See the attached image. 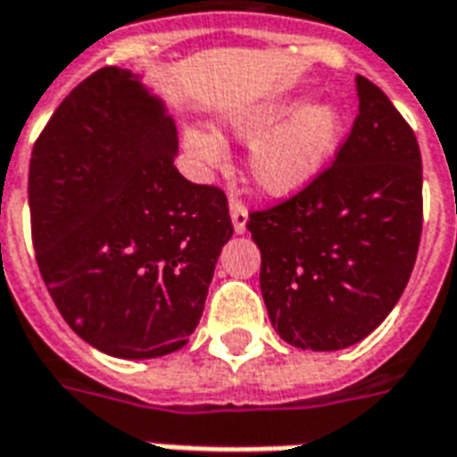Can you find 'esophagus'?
<instances>
[{
    "instance_id": "obj_1",
    "label": "esophagus",
    "mask_w": 457,
    "mask_h": 457,
    "mask_svg": "<svg viewBox=\"0 0 457 457\" xmlns=\"http://www.w3.org/2000/svg\"><path fill=\"white\" fill-rule=\"evenodd\" d=\"M229 218H232V228H235L237 235H242L247 229V208L237 198L229 200Z\"/></svg>"
}]
</instances>
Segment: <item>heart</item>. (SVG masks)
Segmentation results:
<instances>
[{"label": "heart", "mask_w": 457, "mask_h": 457, "mask_svg": "<svg viewBox=\"0 0 457 457\" xmlns=\"http://www.w3.org/2000/svg\"><path fill=\"white\" fill-rule=\"evenodd\" d=\"M229 131L239 141H254L249 151V176L274 198H291L326 170L343 141L345 117L336 103L303 104L301 97L267 100L232 114ZM183 144L205 169H215L225 156V144L215 131H183Z\"/></svg>", "instance_id": "heart-1"}]
</instances>
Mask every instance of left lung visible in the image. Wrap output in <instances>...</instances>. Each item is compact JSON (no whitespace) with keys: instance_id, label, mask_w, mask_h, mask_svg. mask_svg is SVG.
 Masks as SVG:
<instances>
[{"instance_id":"8db88e82","label":"left lung","mask_w":457,"mask_h":457,"mask_svg":"<svg viewBox=\"0 0 457 457\" xmlns=\"http://www.w3.org/2000/svg\"><path fill=\"white\" fill-rule=\"evenodd\" d=\"M357 117L333 166L277 208L249 215L259 287L281 340L330 353L392 313L421 242V151L389 97L354 78Z\"/></svg>"}]
</instances>
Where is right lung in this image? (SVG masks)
I'll return each instance as SVG.
<instances>
[{
    "instance_id": "1",
    "label": "right lung",
    "mask_w": 457,
    "mask_h": 457,
    "mask_svg": "<svg viewBox=\"0 0 457 457\" xmlns=\"http://www.w3.org/2000/svg\"><path fill=\"white\" fill-rule=\"evenodd\" d=\"M176 156L163 100L117 65L58 104L31 154L38 271L65 323L121 360L188 343L232 237L225 193L183 179Z\"/></svg>"
}]
</instances>
